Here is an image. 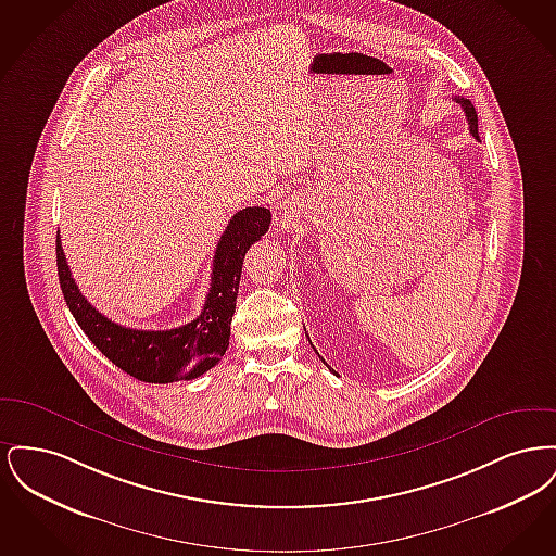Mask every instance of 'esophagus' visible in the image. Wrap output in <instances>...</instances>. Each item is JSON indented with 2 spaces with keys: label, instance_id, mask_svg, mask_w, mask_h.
I'll return each mask as SVG.
<instances>
[{
  "label": "esophagus",
  "instance_id": "34e87169",
  "mask_svg": "<svg viewBox=\"0 0 556 556\" xmlns=\"http://www.w3.org/2000/svg\"><path fill=\"white\" fill-rule=\"evenodd\" d=\"M275 223H277V227H279V229H288V223H286L283 218H275Z\"/></svg>",
  "mask_w": 556,
  "mask_h": 556
}]
</instances>
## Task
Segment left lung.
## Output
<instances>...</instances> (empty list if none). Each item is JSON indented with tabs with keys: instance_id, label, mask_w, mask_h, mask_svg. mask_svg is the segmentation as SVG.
<instances>
[{
	"instance_id": "left-lung-1",
	"label": "left lung",
	"mask_w": 556,
	"mask_h": 556,
	"mask_svg": "<svg viewBox=\"0 0 556 556\" xmlns=\"http://www.w3.org/2000/svg\"><path fill=\"white\" fill-rule=\"evenodd\" d=\"M456 102H458V106L463 108V112H465V116H467V123H469V129L473 132V137L479 139V132H477V112L473 104L467 100V98H454Z\"/></svg>"
}]
</instances>
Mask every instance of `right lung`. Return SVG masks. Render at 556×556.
<instances>
[{
  "label": "right lung",
  "instance_id": "1",
  "mask_svg": "<svg viewBox=\"0 0 556 556\" xmlns=\"http://www.w3.org/2000/svg\"><path fill=\"white\" fill-rule=\"evenodd\" d=\"M268 225L270 211L266 208L252 206L233 214L214 252L211 290L206 293L204 308L200 317L177 329H131L98 313L75 283L58 236L55 258L60 288L85 336L118 369L146 383L195 379L218 365L229 345L243 256L254 241L265 236Z\"/></svg>",
  "mask_w": 556,
  "mask_h": 556
}]
</instances>
